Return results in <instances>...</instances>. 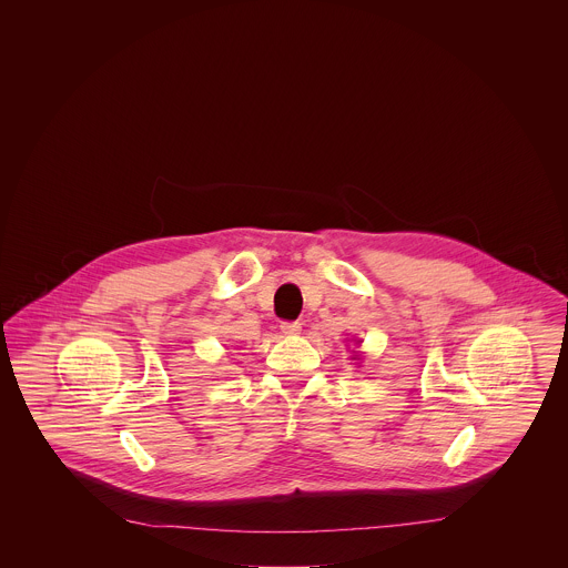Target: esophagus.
<instances>
[{"instance_id":"esophagus-1","label":"esophagus","mask_w":568,"mask_h":568,"mask_svg":"<svg viewBox=\"0 0 568 568\" xmlns=\"http://www.w3.org/2000/svg\"><path fill=\"white\" fill-rule=\"evenodd\" d=\"M281 332H283L285 336H297V334L302 332V324H300V322H283V324H281Z\"/></svg>"}]
</instances>
